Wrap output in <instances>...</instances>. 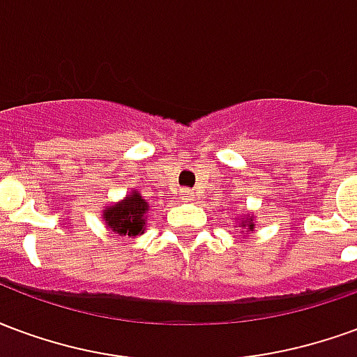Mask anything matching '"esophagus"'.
<instances>
[{"mask_svg": "<svg viewBox=\"0 0 357 357\" xmlns=\"http://www.w3.org/2000/svg\"><path fill=\"white\" fill-rule=\"evenodd\" d=\"M193 199V191L191 189H183L181 191V201H191Z\"/></svg>", "mask_w": 357, "mask_h": 357, "instance_id": "obj_1", "label": "esophagus"}]
</instances>
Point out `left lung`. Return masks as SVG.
I'll return each mask as SVG.
<instances>
[{"label": "left lung", "instance_id": "obj_1", "mask_svg": "<svg viewBox=\"0 0 357 357\" xmlns=\"http://www.w3.org/2000/svg\"><path fill=\"white\" fill-rule=\"evenodd\" d=\"M248 229H250V231L255 229V224H252V220H250V224H248Z\"/></svg>", "mask_w": 357, "mask_h": 357}]
</instances>
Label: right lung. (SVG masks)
<instances>
[{
	"label": "right lung",
	"mask_w": 357,
	"mask_h": 357,
	"mask_svg": "<svg viewBox=\"0 0 357 357\" xmlns=\"http://www.w3.org/2000/svg\"><path fill=\"white\" fill-rule=\"evenodd\" d=\"M149 210L147 202L141 199L139 193L126 197L124 202L112 206L105 212V222L118 235H139L145 225V212Z\"/></svg>",
	"instance_id": "1"
}]
</instances>
